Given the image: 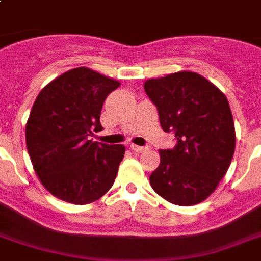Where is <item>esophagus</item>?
Wrapping results in <instances>:
<instances>
[{
  "mask_svg": "<svg viewBox=\"0 0 261 261\" xmlns=\"http://www.w3.org/2000/svg\"><path fill=\"white\" fill-rule=\"evenodd\" d=\"M131 150L134 151V153H143V151L147 150V147L143 146H138V145H131Z\"/></svg>",
  "mask_w": 261,
  "mask_h": 261,
  "instance_id": "obj_1",
  "label": "esophagus"
}]
</instances>
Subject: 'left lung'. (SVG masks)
Wrapping results in <instances>:
<instances>
[{"mask_svg": "<svg viewBox=\"0 0 261 261\" xmlns=\"http://www.w3.org/2000/svg\"><path fill=\"white\" fill-rule=\"evenodd\" d=\"M143 88L159 110L163 130L174 131L177 138L173 149L160 150L151 188L177 206L206 200L234 154V122L226 96L194 71L149 79Z\"/></svg>", "mask_w": 261, "mask_h": 261, "instance_id": "obj_1", "label": "left lung"}]
</instances>
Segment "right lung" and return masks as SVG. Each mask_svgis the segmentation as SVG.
Segmentation results:
<instances>
[{"label": "right lung", "instance_id": "add662e5", "mask_svg": "<svg viewBox=\"0 0 261 261\" xmlns=\"http://www.w3.org/2000/svg\"><path fill=\"white\" fill-rule=\"evenodd\" d=\"M119 87L89 67H75L39 92L27 120V150L36 176L55 198L88 204L114 184L126 147L89 137L102 128V102Z\"/></svg>", "mask_w": 261, "mask_h": 261}]
</instances>
